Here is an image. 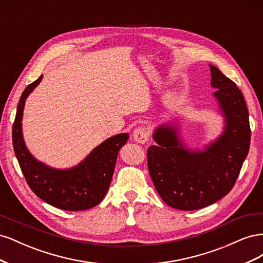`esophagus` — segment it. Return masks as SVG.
Listing matches in <instances>:
<instances>
[{
	"instance_id": "1",
	"label": "esophagus",
	"mask_w": 263,
	"mask_h": 263,
	"mask_svg": "<svg viewBox=\"0 0 263 263\" xmlns=\"http://www.w3.org/2000/svg\"><path fill=\"white\" fill-rule=\"evenodd\" d=\"M133 137L135 141H137L138 144H145L149 139V133L146 127H137L133 133Z\"/></svg>"
}]
</instances>
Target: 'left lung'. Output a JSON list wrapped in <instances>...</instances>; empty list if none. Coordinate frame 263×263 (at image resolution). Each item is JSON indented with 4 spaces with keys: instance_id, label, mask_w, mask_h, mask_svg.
Returning a JSON list of instances; mask_svg holds the SVG:
<instances>
[{
    "instance_id": "1",
    "label": "left lung",
    "mask_w": 263,
    "mask_h": 263,
    "mask_svg": "<svg viewBox=\"0 0 263 263\" xmlns=\"http://www.w3.org/2000/svg\"><path fill=\"white\" fill-rule=\"evenodd\" d=\"M211 84L225 117L220 136L203 151L190 150L174 125H161L154 133L157 146L147 150L148 170L165 204L181 211L209 206L229 193L249 153V113L235 82L210 65Z\"/></svg>"
}]
</instances>
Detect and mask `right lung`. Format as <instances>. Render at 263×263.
Here are the masks:
<instances>
[{
  "instance_id": "1",
  "label": "right lung",
  "mask_w": 263,
  "mask_h": 263,
  "mask_svg": "<svg viewBox=\"0 0 263 263\" xmlns=\"http://www.w3.org/2000/svg\"><path fill=\"white\" fill-rule=\"evenodd\" d=\"M42 79L43 76L30 83L20 99L12 132L15 156L29 187L43 201L65 211L92 209L104 198L113 178L118 151L129 136L124 133L106 139L71 169H53L38 161L24 142L22 119L25 101Z\"/></svg>"
}]
</instances>
